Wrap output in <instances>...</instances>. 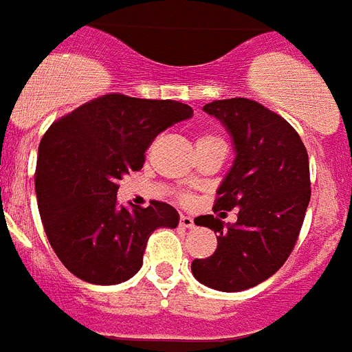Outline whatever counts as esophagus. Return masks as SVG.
<instances>
[{
  "label": "esophagus",
  "mask_w": 352,
  "mask_h": 352,
  "mask_svg": "<svg viewBox=\"0 0 352 352\" xmlns=\"http://www.w3.org/2000/svg\"><path fill=\"white\" fill-rule=\"evenodd\" d=\"M179 226H183V228H194V219L190 216H182L179 217Z\"/></svg>",
  "instance_id": "obj_1"
}]
</instances>
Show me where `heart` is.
I'll return each mask as SVG.
<instances>
[{"mask_svg": "<svg viewBox=\"0 0 352 352\" xmlns=\"http://www.w3.org/2000/svg\"><path fill=\"white\" fill-rule=\"evenodd\" d=\"M203 140H214V136H201L197 142H203Z\"/></svg>", "mask_w": 352, "mask_h": 352, "instance_id": "b5f03b06", "label": "heart"}]
</instances>
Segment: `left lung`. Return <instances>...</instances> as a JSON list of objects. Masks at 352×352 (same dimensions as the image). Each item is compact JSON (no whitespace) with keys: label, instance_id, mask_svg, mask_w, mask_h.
I'll use <instances>...</instances> for the list:
<instances>
[{"label":"left lung","instance_id":"1","mask_svg":"<svg viewBox=\"0 0 352 352\" xmlns=\"http://www.w3.org/2000/svg\"><path fill=\"white\" fill-rule=\"evenodd\" d=\"M203 111L221 122L235 153L214 210L239 212L232 225L214 216L194 219L217 232V248L190 270L212 289L243 292L272 277L292 254L311 196L309 160L297 131L255 100H214Z\"/></svg>","mask_w":352,"mask_h":352}]
</instances>
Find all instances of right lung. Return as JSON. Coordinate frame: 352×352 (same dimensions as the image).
I'll return each instance as SVG.
<instances>
[{"mask_svg":"<svg viewBox=\"0 0 352 352\" xmlns=\"http://www.w3.org/2000/svg\"><path fill=\"white\" fill-rule=\"evenodd\" d=\"M192 107L176 100L104 95L46 131L39 144L36 194L41 221L66 268L89 284L111 286L138 274L156 228H176L167 203L147 208L117 201L118 182L140 170L151 142Z\"/></svg>","mask_w":352,"mask_h":352,"instance_id":"add662e5","label":"right lung"}]
</instances>
